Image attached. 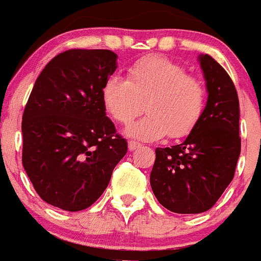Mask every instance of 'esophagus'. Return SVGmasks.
Masks as SVG:
<instances>
[{"label":"esophagus","mask_w":261,"mask_h":261,"mask_svg":"<svg viewBox=\"0 0 261 261\" xmlns=\"http://www.w3.org/2000/svg\"><path fill=\"white\" fill-rule=\"evenodd\" d=\"M140 146H141V144H140V142H136V141H129V144H128V148L130 152H133V150H136V149H139Z\"/></svg>","instance_id":"1"}]
</instances>
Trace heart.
Instances as JSON below:
<instances>
[{"instance_id": "b5f03b06", "label": "heart", "mask_w": 261, "mask_h": 261, "mask_svg": "<svg viewBox=\"0 0 261 261\" xmlns=\"http://www.w3.org/2000/svg\"><path fill=\"white\" fill-rule=\"evenodd\" d=\"M101 99L115 121L129 125L144 111L149 115L129 128L128 133L144 141H157L169 135H190L204 109L206 92L198 77L166 57L152 55L136 62L128 79L112 75L104 82Z\"/></svg>"}]
</instances>
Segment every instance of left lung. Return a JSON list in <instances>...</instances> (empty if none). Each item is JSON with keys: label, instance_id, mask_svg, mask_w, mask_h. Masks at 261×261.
Instances as JSON below:
<instances>
[{"label": "left lung", "instance_id": "left-lung-1", "mask_svg": "<svg viewBox=\"0 0 261 261\" xmlns=\"http://www.w3.org/2000/svg\"><path fill=\"white\" fill-rule=\"evenodd\" d=\"M207 104L194 130L179 145L155 149L150 186L165 208L177 214L210 210L232 181L240 154L239 99L230 75L200 55Z\"/></svg>", "mask_w": 261, "mask_h": 261}]
</instances>
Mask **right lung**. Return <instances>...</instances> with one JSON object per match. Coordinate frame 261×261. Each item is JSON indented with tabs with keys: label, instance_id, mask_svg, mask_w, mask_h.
Returning a JSON list of instances; mask_svg holds the SVG:
<instances>
[{
	"label": "right lung",
	"instance_id": "1",
	"mask_svg": "<svg viewBox=\"0 0 261 261\" xmlns=\"http://www.w3.org/2000/svg\"><path fill=\"white\" fill-rule=\"evenodd\" d=\"M116 59L111 50L58 54L39 73L24 107L22 164L38 195L62 210L95 203L128 150L101 99Z\"/></svg>",
	"mask_w": 261,
	"mask_h": 261
}]
</instances>
